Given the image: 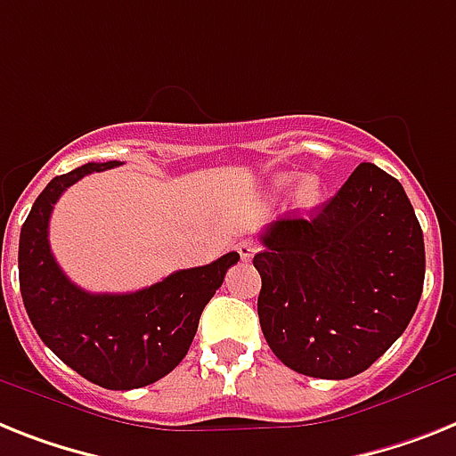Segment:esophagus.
I'll return each instance as SVG.
<instances>
[{
	"label": "esophagus",
	"instance_id": "34e87169",
	"mask_svg": "<svg viewBox=\"0 0 456 456\" xmlns=\"http://www.w3.org/2000/svg\"><path fill=\"white\" fill-rule=\"evenodd\" d=\"M235 251H237V254H240V258H242V261H251L256 251H258V247H256L254 242H247V240H244V242L237 244Z\"/></svg>",
	"mask_w": 456,
	"mask_h": 456
}]
</instances>
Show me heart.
Segmentation results:
<instances>
[{
	"label": "heart",
	"mask_w": 456,
	"mask_h": 456,
	"mask_svg": "<svg viewBox=\"0 0 456 456\" xmlns=\"http://www.w3.org/2000/svg\"><path fill=\"white\" fill-rule=\"evenodd\" d=\"M293 176L291 175H280L274 179V188H287L291 183ZM322 198V183L314 175H305L298 179V186L293 191V205L298 207V209H310L314 207Z\"/></svg>",
	"instance_id": "b5f03b06"
}]
</instances>
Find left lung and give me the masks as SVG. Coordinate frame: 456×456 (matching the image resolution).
Wrapping results in <instances>:
<instances>
[{"label": "left lung", "mask_w": 456, "mask_h": 456, "mask_svg": "<svg viewBox=\"0 0 456 456\" xmlns=\"http://www.w3.org/2000/svg\"><path fill=\"white\" fill-rule=\"evenodd\" d=\"M261 242L263 336L307 378L347 379L370 368L422 298V228L403 186L378 165L361 163L310 219L274 221Z\"/></svg>", "instance_id": "8db88e82"}]
</instances>
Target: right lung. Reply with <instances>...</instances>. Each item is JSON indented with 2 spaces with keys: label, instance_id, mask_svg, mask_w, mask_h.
Here are the masks:
<instances>
[{
  "label": "right lung",
  "instance_id": "right-lung-1",
  "mask_svg": "<svg viewBox=\"0 0 456 456\" xmlns=\"http://www.w3.org/2000/svg\"><path fill=\"white\" fill-rule=\"evenodd\" d=\"M118 160L88 163L55 176L34 200L18 247L20 293L34 330L71 370L104 389H139L165 378L186 356L205 305L240 254L176 270L133 293H88L69 281L48 244L53 205L86 175Z\"/></svg>",
  "mask_w": 456,
  "mask_h": 456
}]
</instances>
